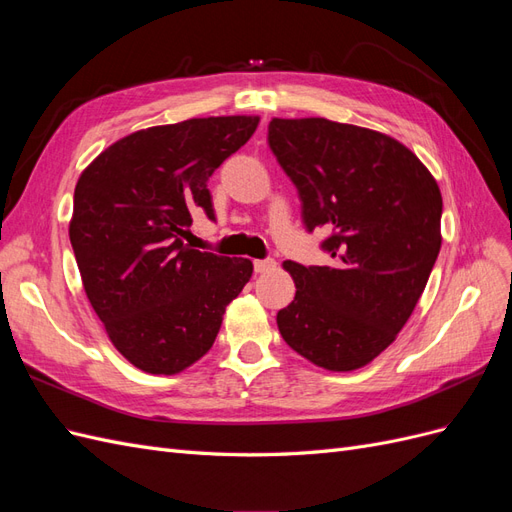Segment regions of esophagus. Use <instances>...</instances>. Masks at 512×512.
<instances>
[{
	"mask_svg": "<svg viewBox=\"0 0 512 512\" xmlns=\"http://www.w3.org/2000/svg\"><path fill=\"white\" fill-rule=\"evenodd\" d=\"M275 269V260L273 258H267V260H254V271L256 273H267Z\"/></svg>",
	"mask_w": 512,
	"mask_h": 512,
	"instance_id": "1",
	"label": "esophagus"
}]
</instances>
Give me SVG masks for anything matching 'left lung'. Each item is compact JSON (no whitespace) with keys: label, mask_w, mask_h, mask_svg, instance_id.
Listing matches in <instances>:
<instances>
[{"label":"left lung","mask_w":512,"mask_h":512,"mask_svg":"<svg viewBox=\"0 0 512 512\" xmlns=\"http://www.w3.org/2000/svg\"><path fill=\"white\" fill-rule=\"evenodd\" d=\"M269 145L297 185L307 230H333L322 243L331 265L284 262L297 292L277 329L309 363L361 369L395 342L436 265L438 181L397 138L324 117H273Z\"/></svg>","instance_id":"obj_1"}]
</instances>
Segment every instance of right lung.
Returning a JSON list of instances; mask_svg holds the SVG:
<instances>
[{"label": "right lung", "mask_w": 512, "mask_h": 512, "mask_svg": "<svg viewBox=\"0 0 512 512\" xmlns=\"http://www.w3.org/2000/svg\"><path fill=\"white\" fill-rule=\"evenodd\" d=\"M258 115L153 126L119 138L76 181L70 243L87 299L134 367L175 376L211 350L252 260L200 252L183 237L213 220L207 181L250 141Z\"/></svg>", "instance_id": "obj_1"}]
</instances>
